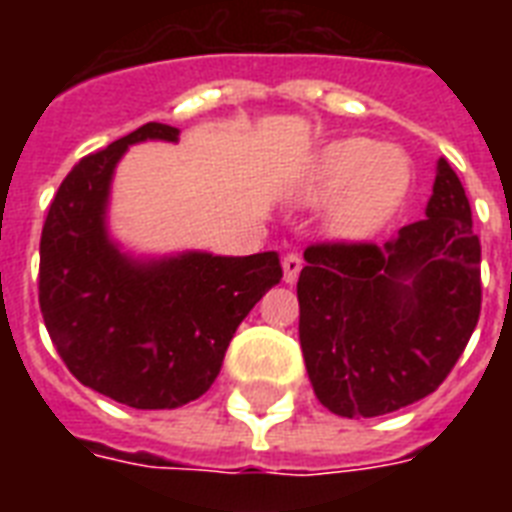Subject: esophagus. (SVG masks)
Returning a JSON list of instances; mask_svg holds the SVG:
<instances>
[{
	"label": "esophagus",
	"mask_w": 512,
	"mask_h": 512,
	"mask_svg": "<svg viewBox=\"0 0 512 512\" xmlns=\"http://www.w3.org/2000/svg\"><path fill=\"white\" fill-rule=\"evenodd\" d=\"M281 268H284V281H287V284H295L300 271H303V257L292 252V255H287L281 260Z\"/></svg>",
	"instance_id": "1"
}]
</instances>
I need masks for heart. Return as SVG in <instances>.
Returning a JSON list of instances; mask_svg holds the SVG:
<instances>
[{
    "mask_svg": "<svg viewBox=\"0 0 512 512\" xmlns=\"http://www.w3.org/2000/svg\"><path fill=\"white\" fill-rule=\"evenodd\" d=\"M412 185L404 148L350 135L316 154L303 183L308 201L338 199L329 209V231L340 239H366L388 223Z\"/></svg>",
    "mask_w": 512,
    "mask_h": 512,
    "instance_id": "obj_1",
    "label": "heart"
}]
</instances>
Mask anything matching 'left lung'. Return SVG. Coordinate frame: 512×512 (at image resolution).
<instances>
[{"instance_id":"obj_1","label":"left lung","mask_w":512,"mask_h":512,"mask_svg":"<svg viewBox=\"0 0 512 512\" xmlns=\"http://www.w3.org/2000/svg\"><path fill=\"white\" fill-rule=\"evenodd\" d=\"M313 393L340 417H380L430 396L481 316V241L457 172L438 159L425 220L385 244L321 241L297 281Z\"/></svg>"}]
</instances>
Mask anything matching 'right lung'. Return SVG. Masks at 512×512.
Masks as SVG:
<instances>
[{"mask_svg":"<svg viewBox=\"0 0 512 512\" xmlns=\"http://www.w3.org/2000/svg\"><path fill=\"white\" fill-rule=\"evenodd\" d=\"M177 135L148 122L84 156L60 183L39 244V308L52 345L82 385L132 409H177L204 396L241 321L281 281L276 252L135 260L108 239L122 154Z\"/></svg>","mask_w":512,"mask_h":512,"instance_id":"1","label":"right lung"}]
</instances>
